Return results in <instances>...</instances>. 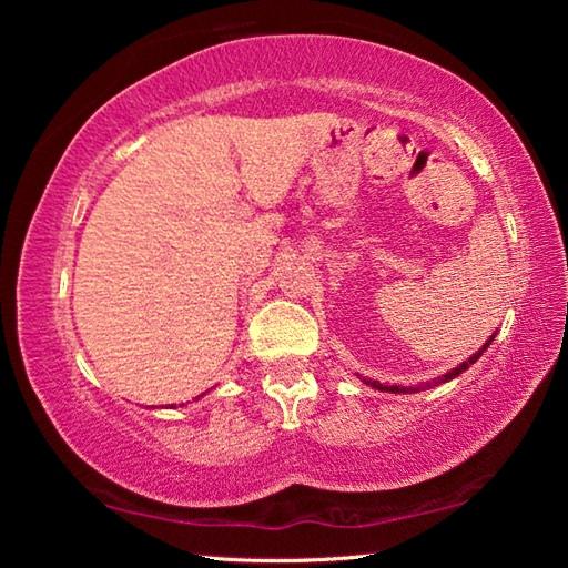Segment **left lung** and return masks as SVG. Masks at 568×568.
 I'll return each mask as SVG.
<instances>
[{
    "mask_svg": "<svg viewBox=\"0 0 568 568\" xmlns=\"http://www.w3.org/2000/svg\"><path fill=\"white\" fill-rule=\"evenodd\" d=\"M488 345H491V341H488L486 345H484V348H480L478 353H474V355H470V358L466 361V363H460L458 365V368H454V371H450V373H446V376L444 378H438V381H434L436 383V386H438V383H446V381H450V378H456V376H460V373H464L466 368H468V365L470 363H476L478 358H480V353H484L486 348H488ZM365 381V378H363ZM365 383H368V386H373V388H378V390H390V393H406V388H400V386H381V383L378 381H365Z\"/></svg>",
    "mask_w": 568,
    "mask_h": 568,
    "instance_id": "left-lung-1",
    "label": "left lung"
}]
</instances>
